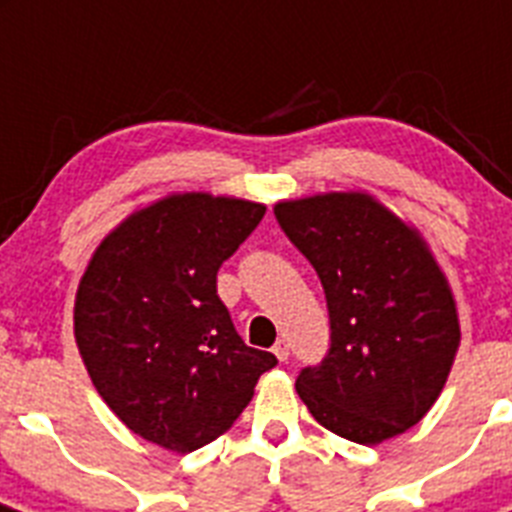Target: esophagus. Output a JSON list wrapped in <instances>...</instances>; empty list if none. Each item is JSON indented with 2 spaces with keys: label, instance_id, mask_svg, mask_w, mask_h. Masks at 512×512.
Here are the masks:
<instances>
[{
  "label": "esophagus",
  "instance_id": "obj_1",
  "mask_svg": "<svg viewBox=\"0 0 512 512\" xmlns=\"http://www.w3.org/2000/svg\"><path fill=\"white\" fill-rule=\"evenodd\" d=\"M272 352L279 362H285L287 357H290V344H287L285 339H279V342L272 347Z\"/></svg>",
  "mask_w": 512,
  "mask_h": 512
}]
</instances>
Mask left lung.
Instances as JSON below:
<instances>
[{
  "instance_id": "left-lung-1",
  "label": "left lung",
  "mask_w": 512,
  "mask_h": 512,
  "mask_svg": "<svg viewBox=\"0 0 512 512\" xmlns=\"http://www.w3.org/2000/svg\"><path fill=\"white\" fill-rule=\"evenodd\" d=\"M274 214L316 269L331 318L329 355L298 375V396L339 438H396L438 401L461 344L430 243L362 189L282 199Z\"/></svg>"
}]
</instances>
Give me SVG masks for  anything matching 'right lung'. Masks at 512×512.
<instances>
[{"label":"right lung","mask_w":512,"mask_h":512,"mask_svg":"<svg viewBox=\"0 0 512 512\" xmlns=\"http://www.w3.org/2000/svg\"><path fill=\"white\" fill-rule=\"evenodd\" d=\"M266 204L168 191L126 214L87 261L74 342L100 399L134 435L191 453L233 427L272 352L243 344L217 269Z\"/></svg>","instance_id":"right-lung-1"}]
</instances>
